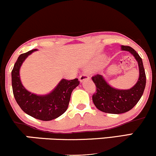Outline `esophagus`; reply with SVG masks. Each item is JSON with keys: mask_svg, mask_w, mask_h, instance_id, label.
Segmentation results:
<instances>
[{"mask_svg": "<svg viewBox=\"0 0 156 156\" xmlns=\"http://www.w3.org/2000/svg\"><path fill=\"white\" fill-rule=\"evenodd\" d=\"M89 76L87 74V73H83V74L80 75L79 77V80L80 82H83L84 80H89Z\"/></svg>", "mask_w": 156, "mask_h": 156, "instance_id": "obj_1", "label": "esophagus"}]
</instances>
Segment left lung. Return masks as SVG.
Wrapping results in <instances>:
<instances>
[{
	"label": "left lung",
	"mask_w": 156,
	"mask_h": 156,
	"mask_svg": "<svg viewBox=\"0 0 156 156\" xmlns=\"http://www.w3.org/2000/svg\"><path fill=\"white\" fill-rule=\"evenodd\" d=\"M121 49L130 52L139 64V79L131 89L113 88L105 81L103 76L99 74L92 78L97 88L96 92L92 95L93 103L97 108L108 114H122L133 108L142 96L146 85V75L141 57L130 46L122 45Z\"/></svg>",
	"instance_id": "obj_1"
}]
</instances>
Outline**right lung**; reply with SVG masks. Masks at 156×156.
Returning <instances> with one entry per match:
<instances>
[{"mask_svg": "<svg viewBox=\"0 0 156 156\" xmlns=\"http://www.w3.org/2000/svg\"><path fill=\"white\" fill-rule=\"evenodd\" d=\"M37 49L21 54L12 71V85L17 104L28 115L42 121H50L58 117L67 111L73 90L79 85L78 78L62 79L56 87L45 95H37L25 89L20 78V69L25 59Z\"/></svg>", "mask_w": 156, "mask_h": 156, "instance_id": "1", "label": "right lung"}]
</instances>
